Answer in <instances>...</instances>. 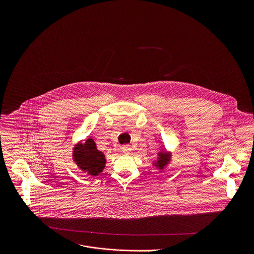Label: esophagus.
Here are the masks:
<instances>
[{
    "instance_id": "obj_1",
    "label": "esophagus",
    "mask_w": 254,
    "mask_h": 254,
    "mask_svg": "<svg viewBox=\"0 0 254 254\" xmlns=\"http://www.w3.org/2000/svg\"><path fill=\"white\" fill-rule=\"evenodd\" d=\"M131 150H132V148L130 147V145H125L122 146V152H123L124 154H127V155L130 154V153H131Z\"/></svg>"
}]
</instances>
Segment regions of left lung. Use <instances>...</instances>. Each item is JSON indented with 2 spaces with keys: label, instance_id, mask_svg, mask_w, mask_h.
I'll return each instance as SVG.
<instances>
[{
  "label": "left lung",
  "instance_id": "left-lung-1",
  "mask_svg": "<svg viewBox=\"0 0 254 254\" xmlns=\"http://www.w3.org/2000/svg\"><path fill=\"white\" fill-rule=\"evenodd\" d=\"M170 158H171V155L168 154L166 151L164 150H161L158 152V157H157V160L156 161H153V165L156 166L158 169L162 170L167 164L168 162L170 161Z\"/></svg>",
  "mask_w": 254,
  "mask_h": 254
}]
</instances>
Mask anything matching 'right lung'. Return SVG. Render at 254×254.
I'll return each instance as SVG.
<instances>
[{"instance_id":"right-lung-1","label":"right lung","mask_w":254,"mask_h":254,"mask_svg":"<svg viewBox=\"0 0 254 254\" xmlns=\"http://www.w3.org/2000/svg\"><path fill=\"white\" fill-rule=\"evenodd\" d=\"M73 160L77 166L91 176H98L106 166L105 154L97 148L93 139L89 138L84 144L73 147Z\"/></svg>"}]
</instances>
